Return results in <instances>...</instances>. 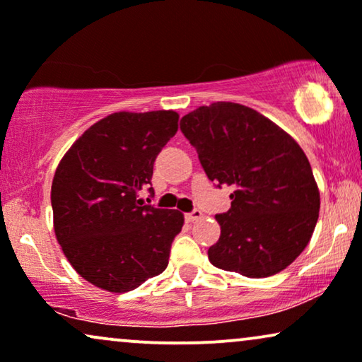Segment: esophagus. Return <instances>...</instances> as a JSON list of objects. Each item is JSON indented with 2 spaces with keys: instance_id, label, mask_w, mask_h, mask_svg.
I'll return each mask as SVG.
<instances>
[{
  "instance_id": "esophagus-1",
  "label": "esophagus",
  "mask_w": 362,
  "mask_h": 362,
  "mask_svg": "<svg viewBox=\"0 0 362 362\" xmlns=\"http://www.w3.org/2000/svg\"><path fill=\"white\" fill-rule=\"evenodd\" d=\"M185 218L189 222H195V221H199V218H202V212H200V210L194 209V210H192V212L185 214Z\"/></svg>"
}]
</instances>
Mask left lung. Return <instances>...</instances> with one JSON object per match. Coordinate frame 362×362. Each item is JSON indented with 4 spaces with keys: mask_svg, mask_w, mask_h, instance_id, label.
I'll use <instances>...</instances> for the list:
<instances>
[{
    "mask_svg": "<svg viewBox=\"0 0 362 362\" xmlns=\"http://www.w3.org/2000/svg\"><path fill=\"white\" fill-rule=\"evenodd\" d=\"M180 130L209 180L228 185L230 209L217 214L215 267L269 277L292 264L317 223L319 190L303 148L276 123L239 103L217 102L182 117Z\"/></svg>",
    "mask_w": 362,
    "mask_h": 362,
    "instance_id": "obj_1",
    "label": "left lung"
}]
</instances>
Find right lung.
<instances>
[{
  "instance_id": "obj_1",
  "label": "right lung",
  "mask_w": 362,
  "mask_h": 362,
  "mask_svg": "<svg viewBox=\"0 0 362 362\" xmlns=\"http://www.w3.org/2000/svg\"><path fill=\"white\" fill-rule=\"evenodd\" d=\"M177 122L165 110L113 113L59 162L52 185L54 234L73 269L93 286L128 292L167 269L184 215L144 204L139 194H153V162Z\"/></svg>"
}]
</instances>
